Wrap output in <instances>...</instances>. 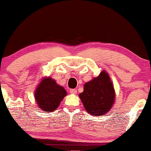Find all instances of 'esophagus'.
Here are the masks:
<instances>
[{"label": "esophagus", "instance_id": "esophagus-1", "mask_svg": "<svg viewBox=\"0 0 151 151\" xmlns=\"http://www.w3.org/2000/svg\"><path fill=\"white\" fill-rule=\"evenodd\" d=\"M70 93L71 94H76L77 93V90L75 89V88H72V89H70Z\"/></svg>", "mask_w": 151, "mask_h": 151}]
</instances>
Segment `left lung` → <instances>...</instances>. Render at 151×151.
Returning <instances> with one entry per match:
<instances>
[{
	"instance_id": "left-lung-1",
	"label": "left lung",
	"mask_w": 151,
	"mask_h": 151,
	"mask_svg": "<svg viewBox=\"0 0 151 151\" xmlns=\"http://www.w3.org/2000/svg\"><path fill=\"white\" fill-rule=\"evenodd\" d=\"M86 111L92 115H104L114 104L115 93L109 74L101 71L98 77L84 84L79 95Z\"/></svg>"
}]
</instances>
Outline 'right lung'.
<instances>
[{
    "instance_id": "1",
    "label": "right lung",
    "mask_w": 151,
    "mask_h": 151,
    "mask_svg": "<svg viewBox=\"0 0 151 151\" xmlns=\"http://www.w3.org/2000/svg\"><path fill=\"white\" fill-rule=\"evenodd\" d=\"M66 96L67 92L63 86L58 85L50 77L43 78L34 93L39 108L47 113L56 110Z\"/></svg>"
}]
</instances>
